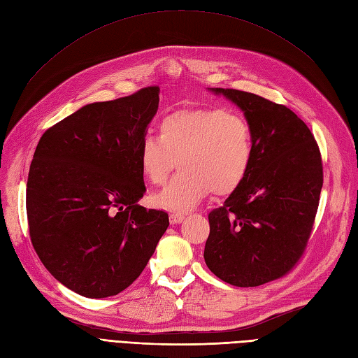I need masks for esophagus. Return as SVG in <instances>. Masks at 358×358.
I'll list each match as a JSON object with an SVG mask.
<instances>
[{"label": "esophagus", "mask_w": 358, "mask_h": 358, "mask_svg": "<svg viewBox=\"0 0 358 358\" xmlns=\"http://www.w3.org/2000/svg\"><path fill=\"white\" fill-rule=\"evenodd\" d=\"M169 218H170L171 224H178V222L183 221V218H185V215L180 213V212H171Z\"/></svg>", "instance_id": "obj_1"}]
</instances>
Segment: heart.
I'll use <instances>...</instances> for the list:
<instances>
[{
    "mask_svg": "<svg viewBox=\"0 0 358 358\" xmlns=\"http://www.w3.org/2000/svg\"><path fill=\"white\" fill-rule=\"evenodd\" d=\"M255 157L252 127L225 109H187L159 122V138L146 134L138 145L145 179L162 185L176 161L180 171L152 197L158 208L187 210L212 191L229 196L251 171Z\"/></svg>",
    "mask_w": 358,
    "mask_h": 358,
    "instance_id": "heart-1",
    "label": "heart"
}]
</instances>
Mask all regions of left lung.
Instances as JSON below:
<instances>
[{"mask_svg": "<svg viewBox=\"0 0 358 358\" xmlns=\"http://www.w3.org/2000/svg\"><path fill=\"white\" fill-rule=\"evenodd\" d=\"M245 112L255 138L251 171L209 213L204 262L234 287L285 276L306 251L322 188V159L308 125L287 106L233 88H213Z\"/></svg>", "mask_w": 358, "mask_h": 358, "instance_id": "8db88e82", "label": "left lung"}]
</instances>
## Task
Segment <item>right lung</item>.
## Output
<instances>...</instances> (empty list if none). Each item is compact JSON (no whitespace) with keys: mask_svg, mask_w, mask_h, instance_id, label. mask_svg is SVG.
Here are the masks:
<instances>
[{"mask_svg":"<svg viewBox=\"0 0 358 358\" xmlns=\"http://www.w3.org/2000/svg\"><path fill=\"white\" fill-rule=\"evenodd\" d=\"M159 86L92 103L48 128L27 182L31 243L61 284L91 299L116 296L143 272L169 213L146 192L140 140L158 110Z\"/></svg>","mask_w":358,"mask_h":358,"instance_id":"obj_1","label":"right lung"}]
</instances>
